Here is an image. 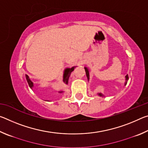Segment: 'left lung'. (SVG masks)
I'll list each match as a JSON object with an SVG mask.
<instances>
[{
  "instance_id": "8db88e82",
  "label": "left lung",
  "mask_w": 148,
  "mask_h": 148,
  "mask_svg": "<svg viewBox=\"0 0 148 148\" xmlns=\"http://www.w3.org/2000/svg\"><path fill=\"white\" fill-rule=\"evenodd\" d=\"M84 69H85V71H86V76H87V79H88V81H89V70L86 66H85ZM125 77H126V78H125V79H126V82H125V85H126L127 83V81H128V79H129L128 75H127V76H125ZM97 95H98V96H99V97H104V95H103V94L101 93V92H98V93H97Z\"/></svg>"
}]
</instances>
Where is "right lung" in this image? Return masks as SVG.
Wrapping results in <instances>:
<instances>
[{
  "label": "right lung",
  "instance_id": "1",
  "mask_svg": "<svg viewBox=\"0 0 148 148\" xmlns=\"http://www.w3.org/2000/svg\"><path fill=\"white\" fill-rule=\"evenodd\" d=\"M75 68H76V66H73V67H72V68H68V69H66L67 71H68V72H67V74H66L67 78H68V79H66L65 80L63 79V82H64V84H68L69 77H70V76H71L72 72L74 71ZM26 79H27V82H28V84H29V87H30V88L32 89V87H33V83H32V82L31 81V79H30L29 78L28 76H26ZM64 92L63 91H59L60 93H61V92Z\"/></svg>",
  "mask_w": 148,
  "mask_h": 148
}]
</instances>
